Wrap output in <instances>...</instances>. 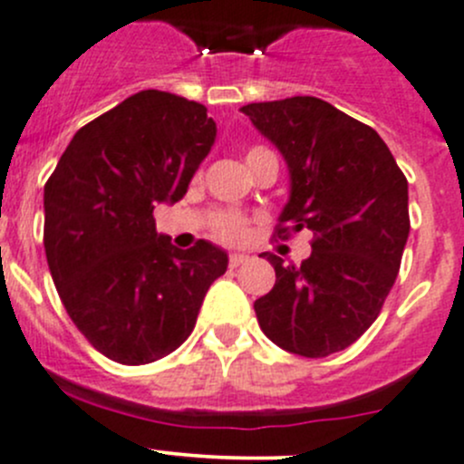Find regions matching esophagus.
<instances>
[{"instance_id": "esophagus-1", "label": "esophagus", "mask_w": 464, "mask_h": 464, "mask_svg": "<svg viewBox=\"0 0 464 464\" xmlns=\"http://www.w3.org/2000/svg\"><path fill=\"white\" fill-rule=\"evenodd\" d=\"M246 260H249V256H246V254H231V256H228V265H231V267H240V265H245Z\"/></svg>"}]
</instances>
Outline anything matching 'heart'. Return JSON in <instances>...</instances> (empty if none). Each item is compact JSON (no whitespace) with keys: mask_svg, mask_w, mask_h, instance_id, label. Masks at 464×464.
I'll list each match as a JSON object with an SVG mask.
<instances>
[{"mask_svg":"<svg viewBox=\"0 0 464 464\" xmlns=\"http://www.w3.org/2000/svg\"><path fill=\"white\" fill-rule=\"evenodd\" d=\"M256 151H263V150H251L246 156L256 154ZM215 231H218V236L222 237V240L240 242L246 233V224H245V219L237 218V215L222 213L218 219H215Z\"/></svg>","mask_w":464,"mask_h":464,"instance_id":"1","label":"heart"}]
</instances>
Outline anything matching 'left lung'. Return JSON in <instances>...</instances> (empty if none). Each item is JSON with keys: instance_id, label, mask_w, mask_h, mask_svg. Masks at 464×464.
Returning <instances> with one entry per match:
<instances>
[{"instance_id": "1", "label": "left lung", "mask_w": 464, "mask_h": 464, "mask_svg": "<svg viewBox=\"0 0 464 464\" xmlns=\"http://www.w3.org/2000/svg\"><path fill=\"white\" fill-rule=\"evenodd\" d=\"M287 165L290 195L278 233L310 228L299 267L267 256L276 283L254 301L265 335L285 352L324 358L372 326L397 281L411 233L408 181L367 124L317 97L240 108Z\"/></svg>"}]
</instances>
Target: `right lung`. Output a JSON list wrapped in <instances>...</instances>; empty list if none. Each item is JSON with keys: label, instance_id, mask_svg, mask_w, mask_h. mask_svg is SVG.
<instances>
[{"label": "right lung", "instance_id": "obj_1", "mask_svg": "<svg viewBox=\"0 0 464 464\" xmlns=\"http://www.w3.org/2000/svg\"><path fill=\"white\" fill-rule=\"evenodd\" d=\"M206 106L142 90L74 133L44 186V254L67 314L122 365H147L188 340L222 246L179 249L154 208L177 204L210 154Z\"/></svg>", "mask_w": 464, "mask_h": 464}]
</instances>
